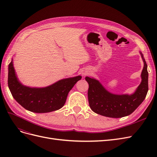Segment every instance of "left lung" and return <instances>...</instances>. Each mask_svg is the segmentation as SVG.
<instances>
[{"instance_id": "left-lung-1", "label": "left lung", "mask_w": 157, "mask_h": 157, "mask_svg": "<svg viewBox=\"0 0 157 157\" xmlns=\"http://www.w3.org/2000/svg\"><path fill=\"white\" fill-rule=\"evenodd\" d=\"M144 66L141 74V82L132 94H115L109 92L99 80L86 77L89 84L88 102L92 110L98 115L111 118H121L130 115L144 101L148 92V71L144 55L140 52Z\"/></svg>"}]
</instances>
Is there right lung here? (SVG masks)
I'll return each instance as SVG.
<instances>
[{"mask_svg": "<svg viewBox=\"0 0 157 157\" xmlns=\"http://www.w3.org/2000/svg\"><path fill=\"white\" fill-rule=\"evenodd\" d=\"M81 78L79 75L59 80L46 87L33 88L25 86L19 80L13 59L8 65V84L13 98L23 107L33 113H49L61 109L70 90Z\"/></svg>", "mask_w": 157, "mask_h": 157, "instance_id": "right-lung-1", "label": "right lung"}]
</instances>
